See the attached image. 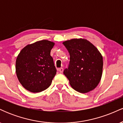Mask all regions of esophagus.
<instances>
[{
    "mask_svg": "<svg viewBox=\"0 0 123 123\" xmlns=\"http://www.w3.org/2000/svg\"><path fill=\"white\" fill-rule=\"evenodd\" d=\"M58 71L60 72L61 73H62L63 71V69L62 68H60L58 69Z\"/></svg>",
    "mask_w": 123,
    "mask_h": 123,
    "instance_id": "1",
    "label": "esophagus"
}]
</instances>
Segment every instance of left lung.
<instances>
[{"mask_svg": "<svg viewBox=\"0 0 123 123\" xmlns=\"http://www.w3.org/2000/svg\"><path fill=\"white\" fill-rule=\"evenodd\" d=\"M70 55L68 68L63 74L71 87L81 93L96 88L101 79L103 58L92 43L84 39H73L63 42Z\"/></svg>", "mask_w": 123, "mask_h": 123, "instance_id": "left-lung-1", "label": "left lung"}]
</instances>
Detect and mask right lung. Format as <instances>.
<instances>
[{
    "label": "right lung",
    "mask_w": 123,
    "mask_h": 123,
    "mask_svg": "<svg viewBox=\"0 0 123 123\" xmlns=\"http://www.w3.org/2000/svg\"><path fill=\"white\" fill-rule=\"evenodd\" d=\"M54 42L42 40L28 44L17 56L15 72L21 85L28 91L39 92L50 87L57 72L50 52Z\"/></svg>",
    "instance_id": "right-lung-1"
}]
</instances>
